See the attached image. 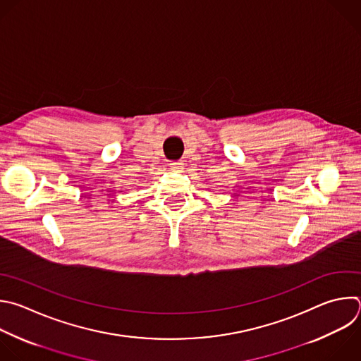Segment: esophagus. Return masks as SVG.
Here are the masks:
<instances>
[{"mask_svg":"<svg viewBox=\"0 0 361 361\" xmlns=\"http://www.w3.org/2000/svg\"><path fill=\"white\" fill-rule=\"evenodd\" d=\"M170 169L173 170V171H183V169H184V163L183 161H173V163H170Z\"/></svg>","mask_w":361,"mask_h":361,"instance_id":"34e87169","label":"esophagus"}]
</instances>
